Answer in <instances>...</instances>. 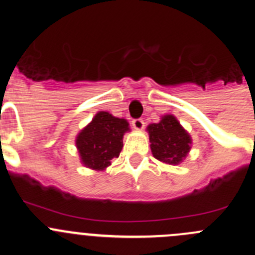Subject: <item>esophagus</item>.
<instances>
[{"instance_id": "34e87169", "label": "esophagus", "mask_w": 255, "mask_h": 255, "mask_svg": "<svg viewBox=\"0 0 255 255\" xmlns=\"http://www.w3.org/2000/svg\"><path fill=\"white\" fill-rule=\"evenodd\" d=\"M131 125L134 126V129L136 130H141L144 128V121L141 119H134L131 121Z\"/></svg>"}]
</instances>
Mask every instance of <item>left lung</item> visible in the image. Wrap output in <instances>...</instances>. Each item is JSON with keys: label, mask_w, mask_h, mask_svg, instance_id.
<instances>
[{"label": "left lung", "mask_w": 255, "mask_h": 255, "mask_svg": "<svg viewBox=\"0 0 255 255\" xmlns=\"http://www.w3.org/2000/svg\"><path fill=\"white\" fill-rule=\"evenodd\" d=\"M150 149L154 158L168 164H179L190 150V135L172 115L148 126Z\"/></svg>", "instance_id": "obj_1"}]
</instances>
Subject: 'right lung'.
I'll return each mask as SVG.
<instances>
[{
	"mask_svg": "<svg viewBox=\"0 0 255 255\" xmlns=\"http://www.w3.org/2000/svg\"><path fill=\"white\" fill-rule=\"evenodd\" d=\"M129 124L108 112L101 111L92 123L79 132L76 148L84 166L93 170H105L123 149V136Z\"/></svg>",
	"mask_w": 255,
	"mask_h": 255,
	"instance_id": "1",
	"label": "right lung"
}]
</instances>
